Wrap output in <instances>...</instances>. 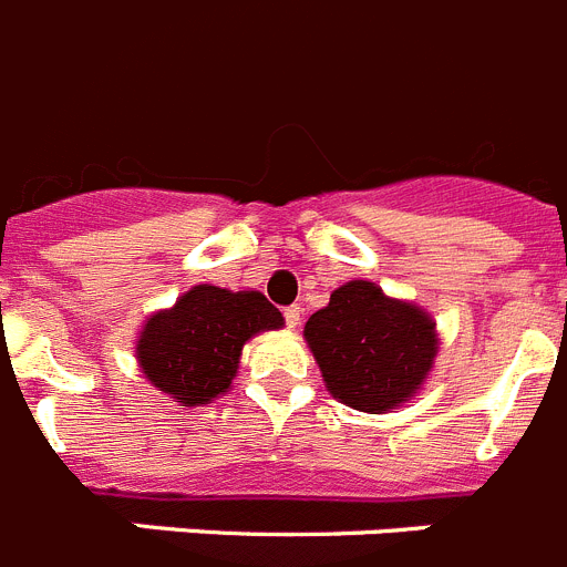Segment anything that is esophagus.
Returning <instances> with one entry per match:
<instances>
[{"label": "esophagus", "instance_id": "obj_1", "mask_svg": "<svg viewBox=\"0 0 567 567\" xmlns=\"http://www.w3.org/2000/svg\"><path fill=\"white\" fill-rule=\"evenodd\" d=\"M299 319H302V313H299L297 305L285 308V322H288V328H299Z\"/></svg>", "mask_w": 567, "mask_h": 567}]
</instances>
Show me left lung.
<instances>
[{"instance_id": "left-lung-1", "label": "left lung", "mask_w": 567, "mask_h": 567, "mask_svg": "<svg viewBox=\"0 0 567 567\" xmlns=\"http://www.w3.org/2000/svg\"><path fill=\"white\" fill-rule=\"evenodd\" d=\"M305 342L333 400L353 411L388 413L422 391L440 353L431 313L351 279L305 322Z\"/></svg>"}]
</instances>
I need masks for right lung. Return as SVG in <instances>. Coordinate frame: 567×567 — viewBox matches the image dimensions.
Listing matches in <instances>:
<instances>
[{"label":"right lung","mask_w":567,"mask_h":567,"mask_svg":"<svg viewBox=\"0 0 567 567\" xmlns=\"http://www.w3.org/2000/svg\"><path fill=\"white\" fill-rule=\"evenodd\" d=\"M279 328L282 313L259 290L194 285L176 305L145 319L136 362L147 382L182 408L208 405L228 393L245 342Z\"/></svg>","instance_id":"obj_1"}]
</instances>
